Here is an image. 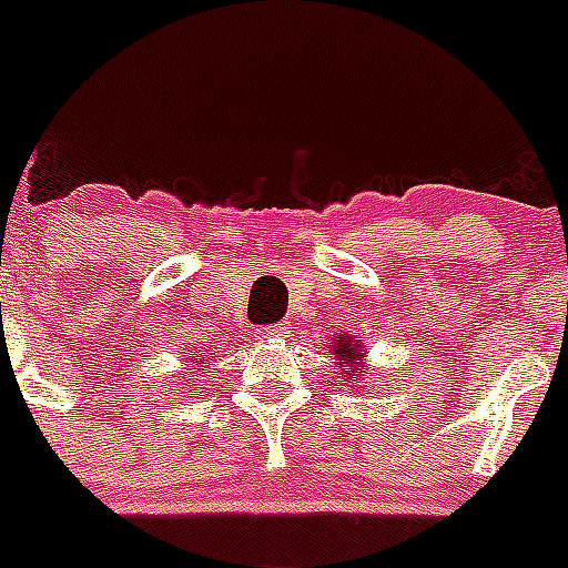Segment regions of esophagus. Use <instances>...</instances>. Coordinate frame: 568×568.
Returning <instances> with one entry per match:
<instances>
[{"label":"esophagus","instance_id":"34e87169","mask_svg":"<svg viewBox=\"0 0 568 568\" xmlns=\"http://www.w3.org/2000/svg\"><path fill=\"white\" fill-rule=\"evenodd\" d=\"M281 335H287V327H284V324H275V327L264 329V338H281Z\"/></svg>","mask_w":568,"mask_h":568}]
</instances>
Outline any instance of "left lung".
I'll return each instance as SVG.
<instances>
[{"label": "left lung", "instance_id": "8db88e82", "mask_svg": "<svg viewBox=\"0 0 568 568\" xmlns=\"http://www.w3.org/2000/svg\"><path fill=\"white\" fill-rule=\"evenodd\" d=\"M333 358L338 361V373H341V378L344 381H349V384H353V375L358 373H364V358H366V353L364 349H361V344H355L353 338H349V335H344V338H333ZM361 384V378H355ZM361 389V386H358Z\"/></svg>", "mask_w": 568, "mask_h": 568}]
</instances>
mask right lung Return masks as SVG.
Listing matches in <instances>:
<instances>
[{
	"label": "right lung",
	"mask_w": 568,
	"mask_h": 568,
	"mask_svg": "<svg viewBox=\"0 0 568 568\" xmlns=\"http://www.w3.org/2000/svg\"><path fill=\"white\" fill-rule=\"evenodd\" d=\"M193 364H195V361H193Z\"/></svg>",
	"instance_id": "right-lung-1"
}]
</instances>
